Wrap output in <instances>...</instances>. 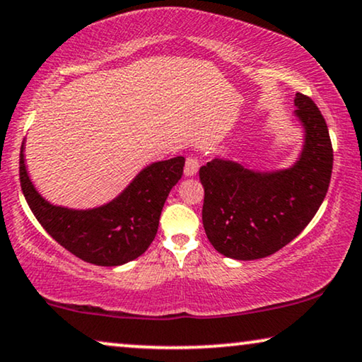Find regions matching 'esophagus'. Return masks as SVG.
I'll list each match as a JSON object with an SVG mask.
<instances>
[{
  "label": "esophagus",
  "mask_w": 362,
  "mask_h": 362,
  "mask_svg": "<svg viewBox=\"0 0 362 362\" xmlns=\"http://www.w3.org/2000/svg\"><path fill=\"white\" fill-rule=\"evenodd\" d=\"M197 171H199V160H197L196 156H187L186 165H185V176L191 177L194 176Z\"/></svg>",
  "instance_id": "obj_1"
}]
</instances>
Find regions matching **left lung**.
Wrapping results in <instances>:
<instances>
[{
	"label": "left lung",
	"instance_id": "8db88e82",
	"mask_svg": "<svg viewBox=\"0 0 362 362\" xmlns=\"http://www.w3.org/2000/svg\"><path fill=\"white\" fill-rule=\"evenodd\" d=\"M295 107L303 145L291 166L254 170L217 156L199 170L206 235L229 259L275 254L308 226L328 192L333 171L328 127L310 97L296 93Z\"/></svg>",
	"mask_w": 362,
	"mask_h": 362
}]
</instances>
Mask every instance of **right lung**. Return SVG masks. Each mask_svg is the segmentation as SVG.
Listing matches in <instances>:
<instances>
[{
	"label": "right lung",
	"mask_w": 362,
	"mask_h": 362,
	"mask_svg": "<svg viewBox=\"0 0 362 362\" xmlns=\"http://www.w3.org/2000/svg\"><path fill=\"white\" fill-rule=\"evenodd\" d=\"M24 143L19 155V180L33 214L78 259L93 265L117 267L135 260L150 247L170 191L181 180L185 158L155 161L143 168L120 194L88 209H72L49 202L28 173Z\"/></svg>",
	"instance_id": "right-lung-1"
}]
</instances>
